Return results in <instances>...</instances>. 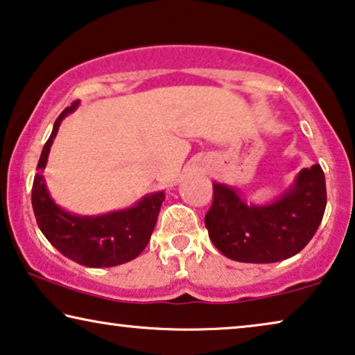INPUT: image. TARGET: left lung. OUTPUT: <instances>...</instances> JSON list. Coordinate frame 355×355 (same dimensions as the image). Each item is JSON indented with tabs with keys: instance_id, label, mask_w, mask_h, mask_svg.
<instances>
[{
	"instance_id": "obj_1",
	"label": "left lung",
	"mask_w": 355,
	"mask_h": 355,
	"mask_svg": "<svg viewBox=\"0 0 355 355\" xmlns=\"http://www.w3.org/2000/svg\"><path fill=\"white\" fill-rule=\"evenodd\" d=\"M207 212L209 238L236 262L272 263L301 252L315 234L327 207L320 164L302 168L291 184L268 202H248L232 184L214 182Z\"/></svg>"
}]
</instances>
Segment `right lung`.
<instances>
[{
	"label": "right lung",
	"mask_w": 355,
	"mask_h": 355,
	"mask_svg": "<svg viewBox=\"0 0 355 355\" xmlns=\"http://www.w3.org/2000/svg\"><path fill=\"white\" fill-rule=\"evenodd\" d=\"M80 106L72 103L56 119L44 143L32 188V206L42 233L59 252L85 267H116L133 261L143 252L156 227L164 191L143 196L133 206L99 216H80L62 209L48 191L43 171L61 122Z\"/></svg>",
	"instance_id": "1"
}]
</instances>
